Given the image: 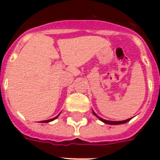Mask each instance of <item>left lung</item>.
I'll use <instances>...</instances> for the list:
<instances>
[{"label": "left lung", "mask_w": 160, "mask_h": 160, "mask_svg": "<svg viewBox=\"0 0 160 160\" xmlns=\"http://www.w3.org/2000/svg\"><path fill=\"white\" fill-rule=\"evenodd\" d=\"M93 114H94V115L95 116H96L98 118V119H100V121L104 122L105 124H111V125H116V124H124V123H126V122L129 121L130 119H132V118H130V119H125V120H122V121H110V120H106V119H102V118H100V116H98L97 114H95V112H94V110H92Z\"/></svg>", "instance_id": "1"}]
</instances>
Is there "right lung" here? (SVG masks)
<instances>
[{
  "mask_svg": "<svg viewBox=\"0 0 160 160\" xmlns=\"http://www.w3.org/2000/svg\"><path fill=\"white\" fill-rule=\"evenodd\" d=\"M60 114H58L57 116L54 117L53 119H47V120H43V121H41V123H49V122H51V121H53V120H55V119H57L58 117H59V115H60Z\"/></svg>",
  "mask_w": 160,
  "mask_h": 160,
  "instance_id": "obj_1",
  "label": "right lung"
}]
</instances>
